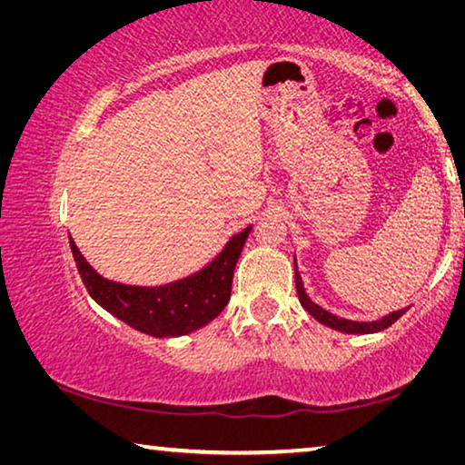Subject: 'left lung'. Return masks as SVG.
<instances>
[{
	"mask_svg": "<svg viewBox=\"0 0 465 465\" xmlns=\"http://www.w3.org/2000/svg\"><path fill=\"white\" fill-rule=\"evenodd\" d=\"M295 287H297V295H299V302L305 310H308L313 318H316L320 324H324L328 328H334L338 332H344V334H373V332H381V330L390 328L393 322L398 318H402L404 313L408 312V308L404 310H398V312H391L388 316H383L381 320H373V322H355V320H344V318H338L336 313H330L324 308H320L318 303H313L312 299L308 297L303 289V282H302V274L297 271V264H295Z\"/></svg>",
	"mask_w": 465,
	"mask_h": 465,
	"instance_id": "8db88e82",
	"label": "left lung"
}]
</instances>
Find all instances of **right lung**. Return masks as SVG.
I'll return each mask as SVG.
<instances>
[{"label":"right lung","instance_id":"obj_1","mask_svg":"<svg viewBox=\"0 0 465 465\" xmlns=\"http://www.w3.org/2000/svg\"><path fill=\"white\" fill-rule=\"evenodd\" d=\"M252 225L235 233L215 261L203 271L160 287H135L108 281L90 262L69 235L72 252L88 293L114 318L155 338L191 334L213 322L230 302L233 271Z\"/></svg>","mask_w":465,"mask_h":465}]
</instances>
